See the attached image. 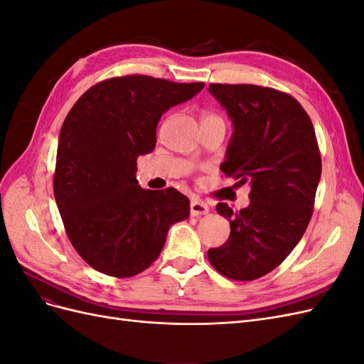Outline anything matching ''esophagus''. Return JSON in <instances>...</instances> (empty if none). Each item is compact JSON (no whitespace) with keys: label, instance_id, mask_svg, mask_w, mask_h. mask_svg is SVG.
Masks as SVG:
<instances>
[{"label":"esophagus","instance_id":"obj_1","mask_svg":"<svg viewBox=\"0 0 364 364\" xmlns=\"http://www.w3.org/2000/svg\"><path fill=\"white\" fill-rule=\"evenodd\" d=\"M190 213L193 217L205 215L209 213V206L203 200H200L199 197H193L191 203H190Z\"/></svg>","mask_w":364,"mask_h":364}]
</instances>
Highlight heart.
I'll list each match as a JSON object with an SVG mask.
<instances>
[{
    "label": "heart",
    "mask_w": 364,
    "mask_h": 364,
    "mask_svg": "<svg viewBox=\"0 0 364 364\" xmlns=\"http://www.w3.org/2000/svg\"><path fill=\"white\" fill-rule=\"evenodd\" d=\"M205 118H218V117H215V115H208V117H205Z\"/></svg>",
    "instance_id": "b5f03b06"
}]
</instances>
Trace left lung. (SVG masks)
<instances>
[{
  "instance_id": "1",
  "label": "left lung",
  "mask_w": 364,
  "mask_h": 364,
  "mask_svg": "<svg viewBox=\"0 0 364 364\" xmlns=\"http://www.w3.org/2000/svg\"><path fill=\"white\" fill-rule=\"evenodd\" d=\"M209 92L234 124L220 170L240 185L250 183V203L237 213L228 203L217 205L230 235L208 250V259L229 279L253 281L290 255L310 223L321 151L310 117L291 95L226 83H211Z\"/></svg>"
}]
</instances>
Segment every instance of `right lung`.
Here are the masks:
<instances>
[{
  "mask_svg": "<svg viewBox=\"0 0 364 364\" xmlns=\"http://www.w3.org/2000/svg\"><path fill=\"white\" fill-rule=\"evenodd\" d=\"M205 83L150 75L114 77L90 87L65 118L53 188L67 235L97 272L130 278L144 272L173 223L190 215L174 188L142 190L136 159L156 146V126L170 107Z\"/></svg>",
  "mask_w": 364,
  "mask_h": 364,
  "instance_id": "1",
  "label": "right lung"
}]
</instances>
